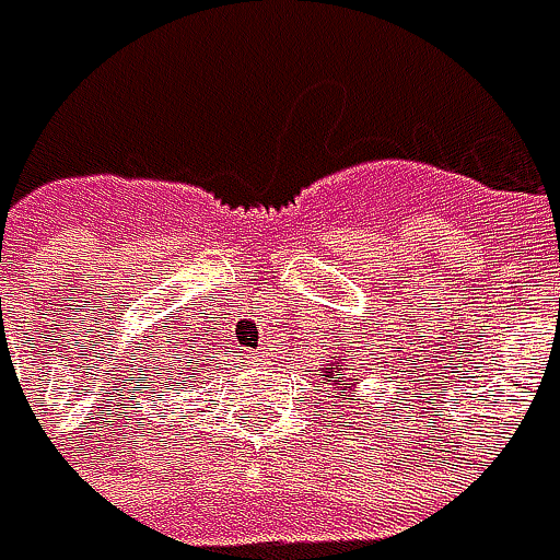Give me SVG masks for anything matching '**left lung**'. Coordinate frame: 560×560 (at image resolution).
<instances>
[{
	"mask_svg": "<svg viewBox=\"0 0 560 560\" xmlns=\"http://www.w3.org/2000/svg\"><path fill=\"white\" fill-rule=\"evenodd\" d=\"M320 373H324V383L334 389V398H340V392L343 389H350V392H357V380H350V373L340 366V360L337 357H330L324 366H320ZM327 389V392H330Z\"/></svg>",
	"mask_w": 560,
	"mask_h": 560,
	"instance_id": "obj_1",
	"label": "left lung"
}]
</instances>
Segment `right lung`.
<instances>
[{
    "mask_svg": "<svg viewBox=\"0 0 560 560\" xmlns=\"http://www.w3.org/2000/svg\"><path fill=\"white\" fill-rule=\"evenodd\" d=\"M194 373H197V366H177V376H180L184 383H187V380H190Z\"/></svg>",
    "mask_w": 560,
    "mask_h": 560,
    "instance_id": "add662e5",
    "label": "right lung"
}]
</instances>
